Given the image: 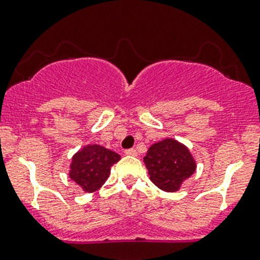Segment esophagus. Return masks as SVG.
<instances>
[{
	"label": "esophagus",
	"mask_w": 260,
	"mask_h": 260,
	"mask_svg": "<svg viewBox=\"0 0 260 260\" xmlns=\"http://www.w3.org/2000/svg\"><path fill=\"white\" fill-rule=\"evenodd\" d=\"M124 153L127 154V156H137V151H136V148H128V149H125Z\"/></svg>",
	"instance_id": "obj_1"
}]
</instances>
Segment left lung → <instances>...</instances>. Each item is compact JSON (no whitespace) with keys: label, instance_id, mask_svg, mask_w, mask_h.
Listing matches in <instances>:
<instances>
[{"label":"left lung","instance_id":"8db88e82","mask_svg":"<svg viewBox=\"0 0 260 260\" xmlns=\"http://www.w3.org/2000/svg\"><path fill=\"white\" fill-rule=\"evenodd\" d=\"M149 179L161 190L174 192L195 172L190 151L175 140H164L149 147L145 158Z\"/></svg>","mask_w":260,"mask_h":260}]
</instances>
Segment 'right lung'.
Masks as SVG:
<instances>
[{
    "label": "right lung",
    "instance_id": "right-lung-1",
    "mask_svg": "<svg viewBox=\"0 0 260 260\" xmlns=\"http://www.w3.org/2000/svg\"><path fill=\"white\" fill-rule=\"evenodd\" d=\"M120 159L115 152L93 145L78 152L73 157L70 179L81 186L86 192L96 191L111 174V167Z\"/></svg>",
    "mask_w": 260,
    "mask_h": 260
}]
</instances>
